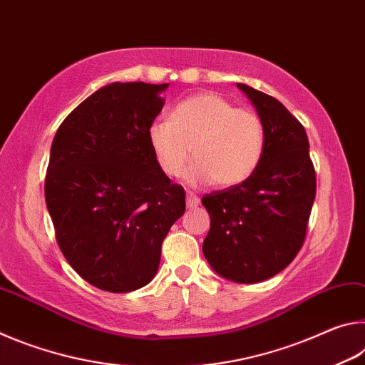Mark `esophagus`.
<instances>
[{
    "label": "esophagus",
    "instance_id": "esophagus-1",
    "mask_svg": "<svg viewBox=\"0 0 365 365\" xmlns=\"http://www.w3.org/2000/svg\"><path fill=\"white\" fill-rule=\"evenodd\" d=\"M200 205V197H197L193 191H188L187 193V206L188 207H196Z\"/></svg>",
    "mask_w": 365,
    "mask_h": 365
}]
</instances>
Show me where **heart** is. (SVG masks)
I'll use <instances>...</instances> for the list:
<instances>
[{
	"mask_svg": "<svg viewBox=\"0 0 365 365\" xmlns=\"http://www.w3.org/2000/svg\"><path fill=\"white\" fill-rule=\"evenodd\" d=\"M156 163L170 178L180 177L193 154L191 183L233 187L257 169L265 150L261 115L206 91L177 104L172 119H156L148 130Z\"/></svg>",
	"mask_w": 365,
	"mask_h": 365,
	"instance_id": "1",
	"label": "heart"
}]
</instances>
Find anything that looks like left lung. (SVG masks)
<instances>
[{"mask_svg": "<svg viewBox=\"0 0 365 365\" xmlns=\"http://www.w3.org/2000/svg\"><path fill=\"white\" fill-rule=\"evenodd\" d=\"M265 127V150L245 182L202 196L211 228L202 252L219 275L257 283L279 274L306 240L316 170L302 123L275 100L238 83Z\"/></svg>", "mask_w": 365, "mask_h": 365, "instance_id": "obj_1", "label": "left lung"}]
</instances>
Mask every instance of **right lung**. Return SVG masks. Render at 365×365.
I'll return each mask as SVG.
<instances>
[{"instance_id":"add662e5","label":"right lung","mask_w":365,"mask_h":365,"mask_svg":"<svg viewBox=\"0 0 365 365\" xmlns=\"http://www.w3.org/2000/svg\"><path fill=\"white\" fill-rule=\"evenodd\" d=\"M169 83H110L82 101L54 135L45 197L59 250L104 292L127 293L156 275L185 190L154 158L148 130Z\"/></svg>"}]
</instances>
